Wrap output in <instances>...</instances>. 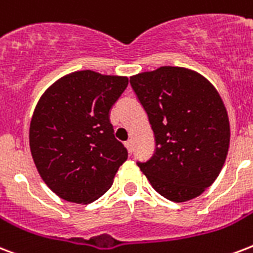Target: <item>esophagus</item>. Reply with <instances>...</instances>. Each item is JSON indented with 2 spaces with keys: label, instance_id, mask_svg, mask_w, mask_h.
I'll return each mask as SVG.
<instances>
[{
  "label": "esophagus",
  "instance_id": "obj_1",
  "mask_svg": "<svg viewBox=\"0 0 253 253\" xmlns=\"http://www.w3.org/2000/svg\"><path fill=\"white\" fill-rule=\"evenodd\" d=\"M125 144H126L127 150H128V152H130V154H131V152H132V142H131V140H127V142Z\"/></svg>",
  "mask_w": 253,
  "mask_h": 253
}]
</instances>
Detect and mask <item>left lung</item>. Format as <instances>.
<instances>
[{
	"mask_svg": "<svg viewBox=\"0 0 253 253\" xmlns=\"http://www.w3.org/2000/svg\"><path fill=\"white\" fill-rule=\"evenodd\" d=\"M130 84L146 110L155 154L138 163L154 190L183 203L216 180L228 154L229 121L224 102L203 75L162 66L132 75Z\"/></svg>",
	"mask_w": 253,
	"mask_h": 253,
	"instance_id": "8db88e82",
	"label": "left lung"
}]
</instances>
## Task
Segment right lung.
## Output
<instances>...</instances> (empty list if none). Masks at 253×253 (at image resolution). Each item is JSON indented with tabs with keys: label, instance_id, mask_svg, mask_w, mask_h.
Segmentation results:
<instances>
[{
	"label": "right lung",
	"instance_id": "right-lung-1",
	"mask_svg": "<svg viewBox=\"0 0 253 253\" xmlns=\"http://www.w3.org/2000/svg\"><path fill=\"white\" fill-rule=\"evenodd\" d=\"M127 84V77L74 71L40 98L29 144L42 180L61 199L91 203L109 190L126 162L127 150L114 136L110 110Z\"/></svg>",
	"mask_w": 253,
	"mask_h": 253
}]
</instances>
